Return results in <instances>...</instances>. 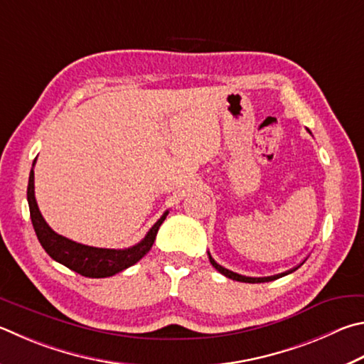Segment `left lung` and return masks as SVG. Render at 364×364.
Listing matches in <instances>:
<instances>
[{"instance_id":"left-lung-1","label":"left lung","mask_w":364,"mask_h":364,"mask_svg":"<svg viewBox=\"0 0 364 364\" xmlns=\"http://www.w3.org/2000/svg\"><path fill=\"white\" fill-rule=\"evenodd\" d=\"M208 259H210V262H211V266H213V267L218 270V272H221L224 277H228V279H232V280H237V282H243V283H264V282H272V280L280 279V277H285V275H288V274L294 272V270H296L297 267H299L301 264H304V262H301L299 266L291 269V270H288V272H283V274H279V275H272V277H259V279H256V277H245V275L235 274V272H232V270H229V269H226V267L220 266V264H218V262L213 259V257H211L210 253H208Z\"/></svg>"}]
</instances>
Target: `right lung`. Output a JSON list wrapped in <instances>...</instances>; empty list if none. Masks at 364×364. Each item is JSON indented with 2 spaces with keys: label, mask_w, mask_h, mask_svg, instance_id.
<instances>
[{
  "label": "right lung",
  "mask_w": 364,
  "mask_h": 364,
  "mask_svg": "<svg viewBox=\"0 0 364 364\" xmlns=\"http://www.w3.org/2000/svg\"><path fill=\"white\" fill-rule=\"evenodd\" d=\"M35 164L36 159L33 161V167H35ZM26 199H28L33 228H35L38 240L46 250V253H48L52 259L63 264V266L75 270L77 274L89 277V279H105V277H111L117 272H122L124 269L134 266L135 262L140 261L151 250V247H153L157 230H159L161 224L168 215V211H165L161 216V220H157L154 226L148 230L144 239L141 242H138L134 247L125 250L95 248L73 242L67 239V237L58 235L55 230H52L49 228V224L46 223L35 199V171H33V168L28 178Z\"/></svg>",
  "instance_id": "add662e5"
}]
</instances>
